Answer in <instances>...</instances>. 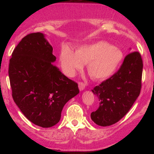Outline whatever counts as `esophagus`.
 <instances>
[{
    "label": "esophagus",
    "mask_w": 154,
    "mask_h": 154,
    "mask_svg": "<svg viewBox=\"0 0 154 154\" xmlns=\"http://www.w3.org/2000/svg\"><path fill=\"white\" fill-rule=\"evenodd\" d=\"M78 86L79 91H83V90L85 89V83H83L82 82H79Z\"/></svg>",
    "instance_id": "34e87169"
}]
</instances>
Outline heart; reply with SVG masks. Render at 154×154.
<instances>
[{
	"mask_svg": "<svg viewBox=\"0 0 154 154\" xmlns=\"http://www.w3.org/2000/svg\"><path fill=\"white\" fill-rule=\"evenodd\" d=\"M123 54L117 47L105 41H99L79 47L73 52L69 47H63L60 61L65 73L72 76L76 70L87 63V70L93 79L103 80L115 72L121 63Z\"/></svg>",
	"mask_w": 154,
	"mask_h": 154,
	"instance_id": "1",
	"label": "heart"
}]
</instances>
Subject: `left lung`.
<instances>
[{"label": "left lung", "mask_w": 154, "mask_h": 154, "mask_svg": "<svg viewBox=\"0 0 154 154\" xmlns=\"http://www.w3.org/2000/svg\"><path fill=\"white\" fill-rule=\"evenodd\" d=\"M143 66L140 53H130L115 74L92 90L99 100L98 109L91 114L96 125L110 126L126 115L140 93Z\"/></svg>", "instance_id": "1"}]
</instances>
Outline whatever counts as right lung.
Returning <instances> with one entry per match:
<instances>
[{
	"label": "right lung",
	"instance_id": "obj_1",
	"mask_svg": "<svg viewBox=\"0 0 154 154\" xmlns=\"http://www.w3.org/2000/svg\"><path fill=\"white\" fill-rule=\"evenodd\" d=\"M56 59L44 35L35 32L22 39L9 61L13 99L27 119L42 128L59 122L65 104L79 92L77 83L53 63Z\"/></svg>",
	"mask_w": 154,
	"mask_h": 154
}]
</instances>
